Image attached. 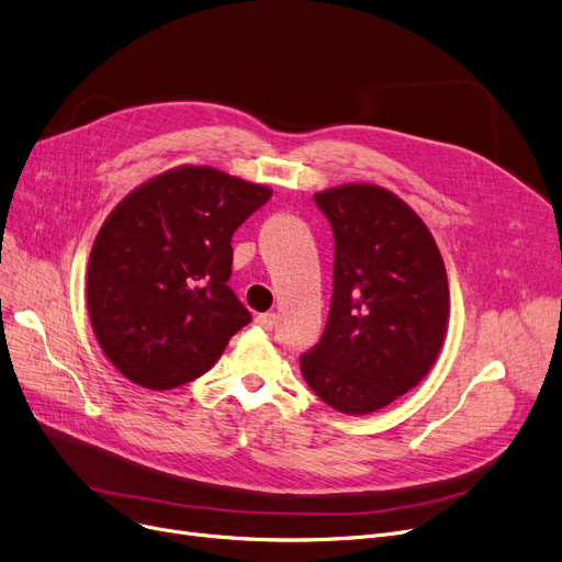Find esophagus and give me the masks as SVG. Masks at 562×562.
<instances>
[{"label": "esophagus", "mask_w": 562, "mask_h": 562, "mask_svg": "<svg viewBox=\"0 0 562 562\" xmlns=\"http://www.w3.org/2000/svg\"><path fill=\"white\" fill-rule=\"evenodd\" d=\"M255 323H257L259 328H263V330H273V328L278 326V314H273V312L257 314V316H255Z\"/></svg>", "instance_id": "esophagus-1"}]
</instances>
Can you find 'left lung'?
I'll return each mask as SVG.
<instances>
[{
  "instance_id": "8db88e82",
  "label": "left lung",
  "mask_w": 562,
  "mask_h": 562,
  "mask_svg": "<svg viewBox=\"0 0 562 562\" xmlns=\"http://www.w3.org/2000/svg\"><path fill=\"white\" fill-rule=\"evenodd\" d=\"M314 202L335 234V280L326 330L301 371L323 403L369 415L435 364L449 323L447 269L424 221L392 191L344 184Z\"/></svg>"
}]
</instances>
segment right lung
Wrapping results in <instances>:
<instances>
[{
    "mask_svg": "<svg viewBox=\"0 0 562 562\" xmlns=\"http://www.w3.org/2000/svg\"><path fill=\"white\" fill-rule=\"evenodd\" d=\"M271 195L210 166H177L115 204L88 259L86 301L104 356L127 380L180 387L248 326L227 286L232 234Z\"/></svg>",
    "mask_w": 562,
    "mask_h": 562,
    "instance_id": "obj_1",
    "label": "right lung"
}]
</instances>
